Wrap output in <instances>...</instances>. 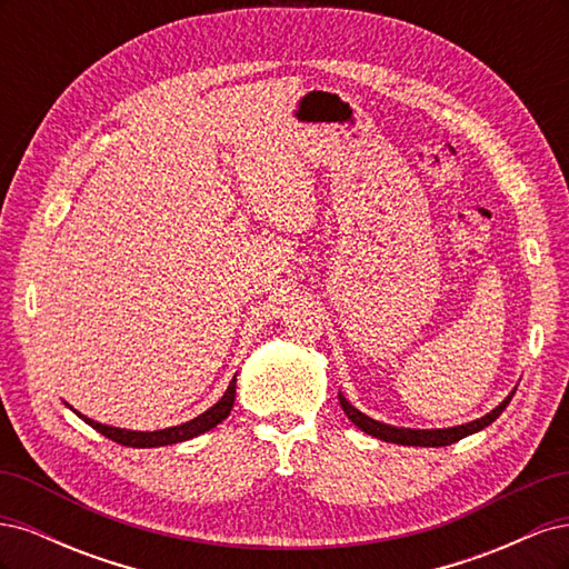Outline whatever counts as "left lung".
I'll return each instance as SVG.
<instances>
[{"label":"left lung","instance_id":"obj_1","mask_svg":"<svg viewBox=\"0 0 569 569\" xmlns=\"http://www.w3.org/2000/svg\"><path fill=\"white\" fill-rule=\"evenodd\" d=\"M515 391H518V387H515L506 399L498 403L491 412H487V416H481L472 422H465V425H456V427H443V429H412V427H393V425H387V422H380V420H372L370 416H366V412H360L356 406H351L347 401V396H343L339 391V403L343 408V412H347V418L358 427L363 429L366 435L375 437V439H382V441H389V443H401V446H432V449H437V446H449V443H456L465 437H470L475 432H481V429L489 427L501 412L506 410V406L510 403V399L515 396Z\"/></svg>","mask_w":569,"mask_h":569}]
</instances>
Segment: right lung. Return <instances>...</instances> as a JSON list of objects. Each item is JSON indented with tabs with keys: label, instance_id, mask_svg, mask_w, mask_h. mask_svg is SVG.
I'll return each mask as SVG.
<instances>
[{
	"label": "right lung",
	"instance_id": "1",
	"mask_svg": "<svg viewBox=\"0 0 569 569\" xmlns=\"http://www.w3.org/2000/svg\"><path fill=\"white\" fill-rule=\"evenodd\" d=\"M234 393H237V375L232 377V382L228 385L226 393H222L220 399L209 410H203L201 416H197L194 420H189V422L176 425V427L153 429V432H137V429L111 427V425L97 422V420H92L88 416H82V412H78L73 406H68V403L66 406L71 408L80 420H84L92 429H97L99 435L109 437L111 441H116L120 446H132V449H157V446H170V443H180V441H187V439H194V437H199L203 432H209V429H213L216 425H220L222 420L230 416V410L234 406Z\"/></svg>",
	"mask_w": 569,
	"mask_h": 569
}]
</instances>
